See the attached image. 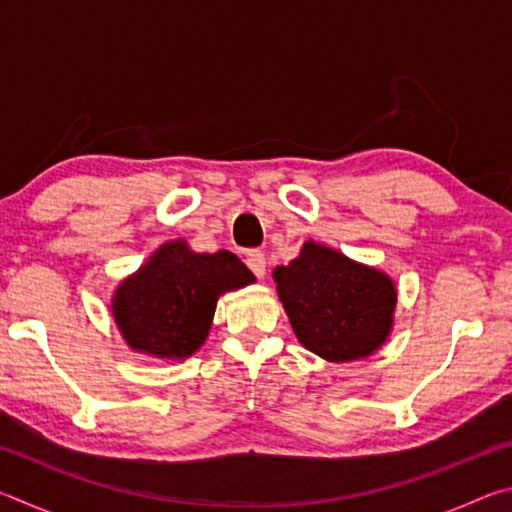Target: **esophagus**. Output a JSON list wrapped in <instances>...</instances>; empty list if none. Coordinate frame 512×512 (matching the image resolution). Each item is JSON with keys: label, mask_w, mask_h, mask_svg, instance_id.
<instances>
[{"label": "esophagus", "mask_w": 512, "mask_h": 512, "mask_svg": "<svg viewBox=\"0 0 512 512\" xmlns=\"http://www.w3.org/2000/svg\"><path fill=\"white\" fill-rule=\"evenodd\" d=\"M246 266L255 273V277L262 280V277L266 275V257H264V253H259V250H250V253L246 255Z\"/></svg>", "instance_id": "1"}]
</instances>
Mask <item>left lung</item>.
Here are the masks:
<instances>
[{"label": "left lung", "instance_id": "8db88e82", "mask_svg": "<svg viewBox=\"0 0 512 512\" xmlns=\"http://www.w3.org/2000/svg\"><path fill=\"white\" fill-rule=\"evenodd\" d=\"M273 280L298 341L318 357H370L391 334L395 282L339 250L307 241L289 266L275 268Z\"/></svg>", "mask_w": 512, "mask_h": 512}]
</instances>
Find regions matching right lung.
Wrapping results in <instances>:
<instances>
[{
    "label": "right lung",
    "instance_id": "obj_1",
    "mask_svg": "<svg viewBox=\"0 0 512 512\" xmlns=\"http://www.w3.org/2000/svg\"><path fill=\"white\" fill-rule=\"evenodd\" d=\"M255 275L230 250L194 253L167 241L112 296V316L128 348L158 359H187L210 334L216 300L253 284Z\"/></svg>",
    "mask_w": 512,
    "mask_h": 512
}]
</instances>
